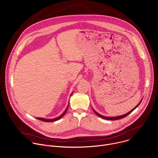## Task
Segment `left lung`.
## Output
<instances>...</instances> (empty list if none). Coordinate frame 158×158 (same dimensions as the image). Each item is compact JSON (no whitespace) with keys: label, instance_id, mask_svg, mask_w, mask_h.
<instances>
[{"label":"left lung","instance_id":"8db88e82","mask_svg":"<svg viewBox=\"0 0 158 158\" xmlns=\"http://www.w3.org/2000/svg\"><path fill=\"white\" fill-rule=\"evenodd\" d=\"M141 102L137 105V106H136L133 109H132L131 111H129L128 113H127V114H124V115H123V116H117V117H113V118H110V117H104V116H102V115H101V114H98L97 112H96L94 110H94V112H95V114H97L98 116H99L100 118H103V119H107V120H112V121H114V120H118V119H121V118H125V117H126L127 116H128L131 112H132L135 109H136L138 106V105L141 103Z\"/></svg>","mask_w":158,"mask_h":158}]
</instances>
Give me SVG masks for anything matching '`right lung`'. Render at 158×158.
<instances>
[{
  "instance_id": "obj_1",
  "label": "right lung",
  "mask_w": 158,
  "mask_h": 158,
  "mask_svg": "<svg viewBox=\"0 0 158 158\" xmlns=\"http://www.w3.org/2000/svg\"><path fill=\"white\" fill-rule=\"evenodd\" d=\"M67 108L68 107H67V109H66V110L64 112V113L61 115V116H60L59 117H58V118H55V119H44V118H37V119H39V120H40V121H45V122H54V121H57V120H59V119H60L64 114H65V113L66 112V111H67Z\"/></svg>"
}]
</instances>
